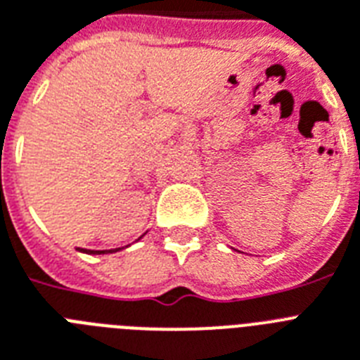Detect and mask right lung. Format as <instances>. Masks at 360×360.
<instances>
[{
	"label": "right lung",
	"mask_w": 360,
	"mask_h": 360,
	"mask_svg": "<svg viewBox=\"0 0 360 360\" xmlns=\"http://www.w3.org/2000/svg\"><path fill=\"white\" fill-rule=\"evenodd\" d=\"M141 239V237H139ZM121 248H115V250H84V248H80L79 252H82V254H94V255H101V254H114V252H120Z\"/></svg>",
	"instance_id": "1"
}]
</instances>
